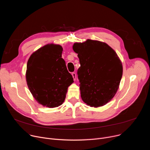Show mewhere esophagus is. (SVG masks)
I'll return each instance as SVG.
<instances>
[{"label": "esophagus", "instance_id": "34e87169", "mask_svg": "<svg viewBox=\"0 0 150 150\" xmlns=\"http://www.w3.org/2000/svg\"><path fill=\"white\" fill-rule=\"evenodd\" d=\"M72 77H73V78H74V80L75 81V80H76V73H75V72H72Z\"/></svg>", "mask_w": 150, "mask_h": 150}]
</instances>
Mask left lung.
<instances>
[{
  "label": "left lung",
  "instance_id": "1",
  "mask_svg": "<svg viewBox=\"0 0 150 150\" xmlns=\"http://www.w3.org/2000/svg\"><path fill=\"white\" fill-rule=\"evenodd\" d=\"M73 50L79 59L77 74L82 100L91 107L105 105L115 96L122 76L116 53L105 42L89 39L76 42Z\"/></svg>",
  "mask_w": 150,
  "mask_h": 150
}]
</instances>
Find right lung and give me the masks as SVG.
I'll list each match as a JSON object with an SVG mask.
<instances>
[{"label":"right lung","instance_id":"add662e5","mask_svg":"<svg viewBox=\"0 0 150 150\" xmlns=\"http://www.w3.org/2000/svg\"><path fill=\"white\" fill-rule=\"evenodd\" d=\"M62 50L60 45H46L33 53L27 62L26 80L30 92L39 103L50 108L62 104L74 82L62 58Z\"/></svg>","mask_w":150,"mask_h":150}]
</instances>
